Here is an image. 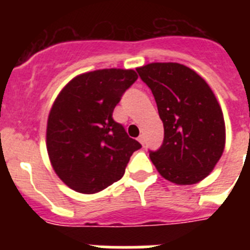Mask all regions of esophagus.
I'll use <instances>...</instances> for the list:
<instances>
[{"instance_id":"esophagus-1","label":"esophagus","mask_w":250,"mask_h":250,"mask_svg":"<svg viewBox=\"0 0 250 250\" xmlns=\"http://www.w3.org/2000/svg\"><path fill=\"white\" fill-rule=\"evenodd\" d=\"M138 140H139V143H140L141 145H144V144H145V136L143 135V134H141V135L139 136V138H138Z\"/></svg>"}]
</instances>
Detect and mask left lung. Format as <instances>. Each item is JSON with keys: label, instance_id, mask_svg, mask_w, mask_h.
<instances>
[{"label": "left lung", "instance_id": "left-lung-1", "mask_svg": "<svg viewBox=\"0 0 250 250\" xmlns=\"http://www.w3.org/2000/svg\"><path fill=\"white\" fill-rule=\"evenodd\" d=\"M136 71L151 90L164 125L163 145L150 151L152 164L174 184L202 182L225 146L224 116L210 86L182 63L152 62Z\"/></svg>", "mask_w": 250, "mask_h": 250}]
</instances>
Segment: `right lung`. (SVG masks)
I'll list each match as a JSON object with an SVG mask.
<instances>
[{
    "instance_id": "obj_1",
    "label": "right lung",
    "mask_w": 250,
    "mask_h": 250,
    "mask_svg": "<svg viewBox=\"0 0 250 250\" xmlns=\"http://www.w3.org/2000/svg\"><path fill=\"white\" fill-rule=\"evenodd\" d=\"M134 70L103 68L77 75L57 95L46 129L51 165L72 190L95 194L123 178L141 145L112 119Z\"/></svg>"
}]
</instances>
